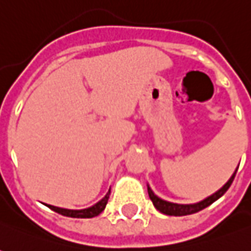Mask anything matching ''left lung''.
<instances>
[{"instance_id":"obj_1","label":"left lung","mask_w":251,"mask_h":251,"mask_svg":"<svg viewBox=\"0 0 251 251\" xmlns=\"http://www.w3.org/2000/svg\"><path fill=\"white\" fill-rule=\"evenodd\" d=\"M238 171V169H236ZM236 171H235V174L230 176L228 182L225 183V185L221 187L218 192H215L214 195H211L210 197H207V199H204L203 201H200V203H195V204H176V203H171V201H165V200H162L160 199L158 196L154 195V192H152L150 187H147V190H149V196H150V199H151L152 204H154V207L158 210L162 214H165V215H175V217H182V215H189V214H195V212L201 211L203 208L205 207H208L210 204H212L215 200H218L221 196L225 195V192L228 190L230 185H232V182H233V179H235V175H236Z\"/></svg>"}]
</instances>
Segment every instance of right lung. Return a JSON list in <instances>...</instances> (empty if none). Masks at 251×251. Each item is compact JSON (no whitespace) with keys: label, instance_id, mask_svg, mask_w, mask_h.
<instances>
[{"label":"right lung","instance_id":"1","mask_svg":"<svg viewBox=\"0 0 251 251\" xmlns=\"http://www.w3.org/2000/svg\"><path fill=\"white\" fill-rule=\"evenodd\" d=\"M109 193L111 190H108V193L105 195L104 199H101L99 203L91 205L89 208H84V210H68V208H59V207H55V205H48L52 211L58 212L61 215H65V217H72V218H93V217H97L99 214L104 211L105 205L108 203Z\"/></svg>","mask_w":251,"mask_h":251}]
</instances>
